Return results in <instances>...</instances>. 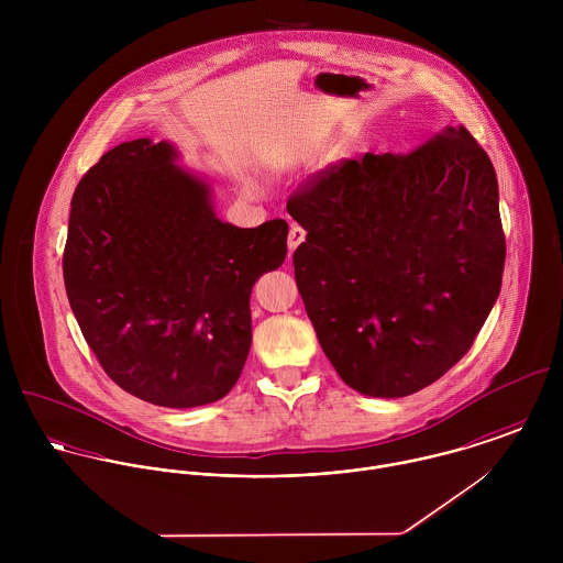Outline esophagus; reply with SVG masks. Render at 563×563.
<instances>
[{"label":"esophagus","instance_id":"1","mask_svg":"<svg viewBox=\"0 0 563 563\" xmlns=\"http://www.w3.org/2000/svg\"><path fill=\"white\" fill-rule=\"evenodd\" d=\"M303 241H306V230L299 228V225H290V232H288V249H290V253Z\"/></svg>","mask_w":563,"mask_h":563}]
</instances>
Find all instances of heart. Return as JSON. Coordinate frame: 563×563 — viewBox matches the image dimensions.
Masks as SVG:
<instances>
[{
  "label": "heart",
  "mask_w": 563,
  "mask_h": 563,
  "mask_svg": "<svg viewBox=\"0 0 563 563\" xmlns=\"http://www.w3.org/2000/svg\"><path fill=\"white\" fill-rule=\"evenodd\" d=\"M244 192L246 195H251V197H262L266 190H264V184L260 181V179H255V177H246L244 179Z\"/></svg>",
  "instance_id": "heart-1"
}]
</instances>
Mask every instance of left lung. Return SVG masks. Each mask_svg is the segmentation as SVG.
<instances>
[{
    "instance_id": "8db88e82",
    "label": "left lung",
    "mask_w": 563,
    "mask_h": 563,
    "mask_svg": "<svg viewBox=\"0 0 563 563\" xmlns=\"http://www.w3.org/2000/svg\"><path fill=\"white\" fill-rule=\"evenodd\" d=\"M295 279L324 355L366 397L413 395L473 346L498 299V181L462 125L411 154L333 166L288 201Z\"/></svg>"
}]
</instances>
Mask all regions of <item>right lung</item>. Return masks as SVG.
<instances>
[{
	"mask_svg": "<svg viewBox=\"0 0 563 563\" xmlns=\"http://www.w3.org/2000/svg\"><path fill=\"white\" fill-rule=\"evenodd\" d=\"M168 143L106 152L71 199L67 297L108 377L170 409L223 399L251 349V290L286 260L288 223L236 228Z\"/></svg>",
	"mask_w": 563,
	"mask_h": 563,
	"instance_id": "1",
	"label": "right lung"
}]
</instances>
